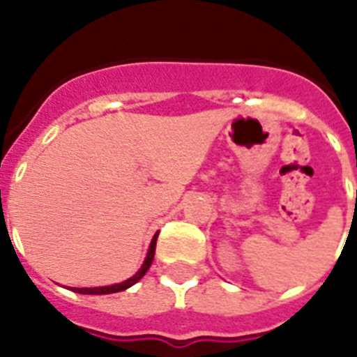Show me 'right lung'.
<instances>
[{"instance_id": "1", "label": "right lung", "mask_w": 357, "mask_h": 357, "mask_svg": "<svg viewBox=\"0 0 357 357\" xmlns=\"http://www.w3.org/2000/svg\"><path fill=\"white\" fill-rule=\"evenodd\" d=\"M155 243H157V234L153 235V238H151L150 250H148V255H146L144 263H142V266H140V271L137 272L135 276L129 278V280H126V282L114 283V285H109V287H91V289L72 287V291H74V293H81V294H109V293H119V291H123V289L131 287V285H135V283L139 282L140 278L144 276L146 272H148V268H150L151 261H153V255H155Z\"/></svg>"}]
</instances>
